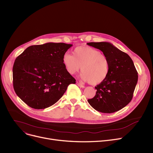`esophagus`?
Instances as JSON below:
<instances>
[{"label":"esophagus","mask_w":153,"mask_h":153,"mask_svg":"<svg viewBox=\"0 0 153 153\" xmlns=\"http://www.w3.org/2000/svg\"><path fill=\"white\" fill-rule=\"evenodd\" d=\"M76 84H77L79 87H84V84H82V83H81L80 82H76Z\"/></svg>","instance_id":"34e87169"}]
</instances>
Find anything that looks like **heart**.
I'll use <instances>...</instances> for the list:
<instances>
[{"label": "heart", "mask_w": 153, "mask_h": 153, "mask_svg": "<svg viewBox=\"0 0 153 153\" xmlns=\"http://www.w3.org/2000/svg\"><path fill=\"white\" fill-rule=\"evenodd\" d=\"M62 63L71 75L81 69V78L92 85L102 83L107 78L110 72V63L107 56L95 48L77 46L72 55L66 53L62 57Z\"/></svg>", "instance_id": "1"}]
</instances>
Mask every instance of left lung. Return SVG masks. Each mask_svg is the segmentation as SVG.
Instances as JSON below:
<instances>
[{
	"mask_svg": "<svg viewBox=\"0 0 153 153\" xmlns=\"http://www.w3.org/2000/svg\"><path fill=\"white\" fill-rule=\"evenodd\" d=\"M87 45L103 52L108 59L110 72L102 83L95 87V97L88 102L96 110L111 114L129 103L138 82V72L131 58L108 42H91Z\"/></svg>",
	"mask_w": 153,
	"mask_h": 153,
	"instance_id": "1",
	"label": "left lung"
}]
</instances>
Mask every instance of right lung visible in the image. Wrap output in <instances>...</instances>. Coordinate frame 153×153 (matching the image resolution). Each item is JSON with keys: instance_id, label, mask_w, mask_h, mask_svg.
Returning <instances> with one entry per match:
<instances>
[{"instance_id": "add662e5", "label": "right lung", "mask_w": 153, "mask_h": 153, "mask_svg": "<svg viewBox=\"0 0 153 153\" xmlns=\"http://www.w3.org/2000/svg\"><path fill=\"white\" fill-rule=\"evenodd\" d=\"M72 45L47 43L28 47L16 58L13 85L20 99L35 109H44L57 102L68 86L75 84L62 63Z\"/></svg>"}]
</instances>
